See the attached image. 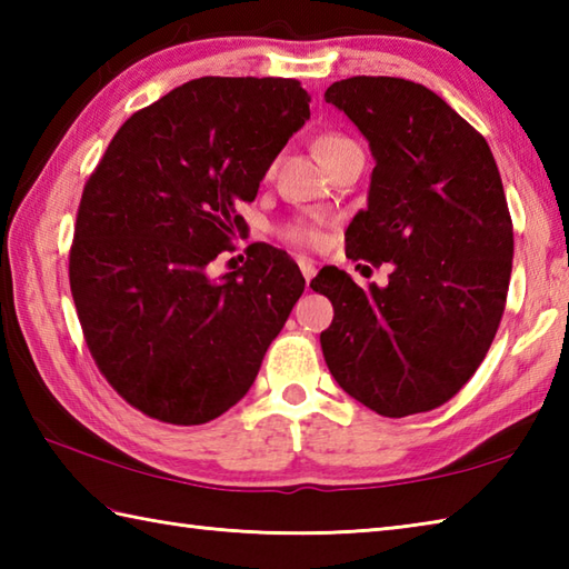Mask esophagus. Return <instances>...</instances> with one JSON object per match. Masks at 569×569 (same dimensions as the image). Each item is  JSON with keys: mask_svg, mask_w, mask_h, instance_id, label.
<instances>
[{"mask_svg": "<svg viewBox=\"0 0 569 569\" xmlns=\"http://www.w3.org/2000/svg\"><path fill=\"white\" fill-rule=\"evenodd\" d=\"M298 266H300V271H303V278H306V281L310 283V281H312V276L318 273V269H316V261H312V259H300V261H298Z\"/></svg>", "mask_w": 569, "mask_h": 569, "instance_id": "esophagus-1", "label": "esophagus"}]
</instances>
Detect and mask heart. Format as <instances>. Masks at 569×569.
<instances>
[{
	"label": "heart",
	"mask_w": 569,
	"mask_h": 569,
	"mask_svg": "<svg viewBox=\"0 0 569 569\" xmlns=\"http://www.w3.org/2000/svg\"><path fill=\"white\" fill-rule=\"evenodd\" d=\"M349 147H357V143L345 134H337V131H325V134H320L316 141V149L325 163ZM273 171H276V161H271L269 168H266V176H273ZM286 237L300 241V244H318L320 241V232L312 224H291L286 229Z\"/></svg>",
	"instance_id": "1"
}]
</instances>
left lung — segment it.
Returning <instances> with one entry per match:
<instances>
[{"mask_svg": "<svg viewBox=\"0 0 569 569\" xmlns=\"http://www.w3.org/2000/svg\"><path fill=\"white\" fill-rule=\"evenodd\" d=\"M325 100L367 137V210L347 257L391 261L389 286L359 288L335 266L310 288L332 300L320 335L335 381L386 418L426 413L485 361L506 308L513 224L487 139L432 90L403 78L332 82Z\"/></svg>", "mask_w": 569, "mask_h": 569, "instance_id": "8db88e82", "label": "left lung"}]
</instances>
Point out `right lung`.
Wrapping results in <instances>:
<instances>
[{"label": "right lung", "instance_id": "1", "mask_svg": "<svg viewBox=\"0 0 569 569\" xmlns=\"http://www.w3.org/2000/svg\"><path fill=\"white\" fill-rule=\"evenodd\" d=\"M291 78H198L119 127L82 190L70 293L94 365L143 416L200 426L244 398L306 288L288 253L251 244L241 202L310 119Z\"/></svg>", "mask_w": 569, "mask_h": 569}]
</instances>
